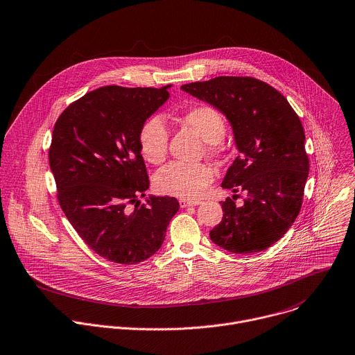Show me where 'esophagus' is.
I'll return each instance as SVG.
<instances>
[{"label": "esophagus", "mask_w": 355, "mask_h": 355, "mask_svg": "<svg viewBox=\"0 0 355 355\" xmlns=\"http://www.w3.org/2000/svg\"><path fill=\"white\" fill-rule=\"evenodd\" d=\"M200 200H189V199H180V206L181 207H189V206H196L199 205Z\"/></svg>", "instance_id": "34e87169"}]
</instances>
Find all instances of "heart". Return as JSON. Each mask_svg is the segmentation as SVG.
<instances>
[{
  "label": "heart",
  "instance_id": "heart-1",
  "mask_svg": "<svg viewBox=\"0 0 355 355\" xmlns=\"http://www.w3.org/2000/svg\"><path fill=\"white\" fill-rule=\"evenodd\" d=\"M182 123L191 127L206 142L209 152H216L225 134L223 115L209 105H198L182 115ZM138 144L144 159L160 164L168 149V130L159 115H153L141 125ZM213 181V170L206 164L170 163L157 171L156 188L167 195L182 199L200 198Z\"/></svg>",
  "mask_w": 355,
  "mask_h": 355
}]
</instances>
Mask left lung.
Listing matches in <instances>:
<instances>
[{
    "label": "left lung",
    "instance_id": "obj_1",
    "mask_svg": "<svg viewBox=\"0 0 355 355\" xmlns=\"http://www.w3.org/2000/svg\"><path fill=\"white\" fill-rule=\"evenodd\" d=\"M181 89L225 115L240 155L221 187L248 192L241 206L230 198L220 202L223 218L210 240L243 255L272 247L295 221L308 178L298 115L280 92L250 76H218Z\"/></svg>",
    "mask_w": 355,
    "mask_h": 355
}]
</instances>
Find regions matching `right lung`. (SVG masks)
<instances>
[{
	"label": "right lung",
	"mask_w": 355,
	"mask_h": 355,
	"mask_svg": "<svg viewBox=\"0 0 355 355\" xmlns=\"http://www.w3.org/2000/svg\"><path fill=\"white\" fill-rule=\"evenodd\" d=\"M171 85L104 86L86 93L60 115L49 152L58 202L79 237L114 263L137 265L155 255L175 198L146 196L149 178L138 144L141 125L170 97Z\"/></svg>",
	"instance_id": "obj_1"
}]
</instances>
